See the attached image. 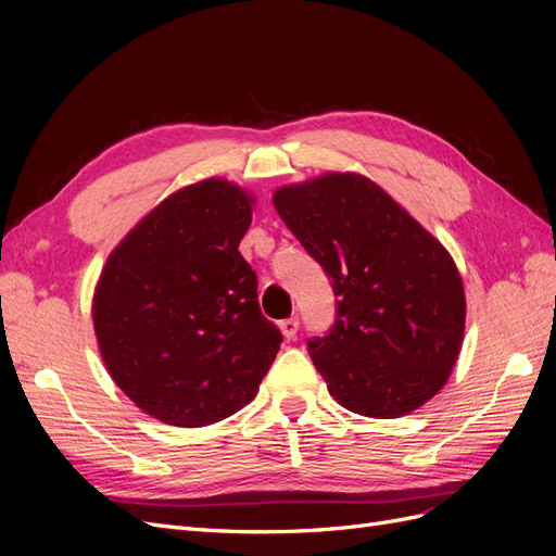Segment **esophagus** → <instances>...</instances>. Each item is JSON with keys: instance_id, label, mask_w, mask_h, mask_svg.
Masks as SVG:
<instances>
[{"instance_id": "1", "label": "esophagus", "mask_w": 556, "mask_h": 556, "mask_svg": "<svg viewBox=\"0 0 556 556\" xmlns=\"http://www.w3.org/2000/svg\"><path fill=\"white\" fill-rule=\"evenodd\" d=\"M280 329H282V336H285V339L292 341L294 336H296V331H299V319H296V317L282 319V323H280Z\"/></svg>"}]
</instances>
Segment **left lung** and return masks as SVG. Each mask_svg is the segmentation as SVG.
<instances>
[{
	"mask_svg": "<svg viewBox=\"0 0 556 556\" xmlns=\"http://www.w3.org/2000/svg\"><path fill=\"white\" fill-rule=\"evenodd\" d=\"M282 223L331 278V329L308 355L343 408L390 419L441 390L464 339L447 250L374 180L329 174L274 194Z\"/></svg>",
	"mask_w": 556,
	"mask_h": 556,
	"instance_id": "8db88e82",
	"label": "left lung"
}]
</instances>
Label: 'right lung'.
<instances>
[{"label": "right lung", "instance_id": "right-lung-1", "mask_svg": "<svg viewBox=\"0 0 556 556\" xmlns=\"http://www.w3.org/2000/svg\"><path fill=\"white\" fill-rule=\"evenodd\" d=\"M250 204L227 180L190 185L134 227L99 278L92 317L109 374L166 425L204 427L241 410L280 350L239 252Z\"/></svg>", "mask_w": 556, "mask_h": 556}]
</instances>
